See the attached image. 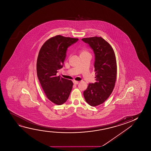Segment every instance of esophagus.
Instances as JSON below:
<instances>
[{
	"label": "esophagus",
	"mask_w": 151,
	"mask_h": 151,
	"mask_svg": "<svg viewBox=\"0 0 151 151\" xmlns=\"http://www.w3.org/2000/svg\"><path fill=\"white\" fill-rule=\"evenodd\" d=\"M73 82V83L75 84V85H78L79 83L78 81H74Z\"/></svg>",
	"instance_id": "34e87169"
}]
</instances>
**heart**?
Masks as SVG:
<instances>
[{
  "label": "heart",
  "instance_id": "heart-1",
  "mask_svg": "<svg viewBox=\"0 0 151 151\" xmlns=\"http://www.w3.org/2000/svg\"><path fill=\"white\" fill-rule=\"evenodd\" d=\"M88 52L86 50H81V55L83 54H88Z\"/></svg>",
  "mask_w": 151,
  "mask_h": 151
}]
</instances>
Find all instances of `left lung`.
I'll use <instances>...</instances> for the list:
<instances>
[{
  "label": "left lung",
  "instance_id": "8db88e82",
  "mask_svg": "<svg viewBox=\"0 0 151 151\" xmlns=\"http://www.w3.org/2000/svg\"><path fill=\"white\" fill-rule=\"evenodd\" d=\"M82 41L88 44L95 57V83H90L83 92L87 103L96 106L103 103L113 91L116 77V62L111 45L101 37L83 38Z\"/></svg>",
  "mask_w": 151,
  "mask_h": 151
}]
</instances>
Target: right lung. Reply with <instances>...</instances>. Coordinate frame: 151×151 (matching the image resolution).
Instances as JSON below:
<instances>
[{"label": "right lung", "mask_w": 151, "mask_h": 151, "mask_svg": "<svg viewBox=\"0 0 151 151\" xmlns=\"http://www.w3.org/2000/svg\"><path fill=\"white\" fill-rule=\"evenodd\" d=\"M78 40L56 35L46 41L40 50L37 63V77L47 97L58 105L68 100L73 83L70 80L57 76V73L63 66L68 48Z\"/></svg>", "instance_id": "right-lung-1"}]
</instances>
